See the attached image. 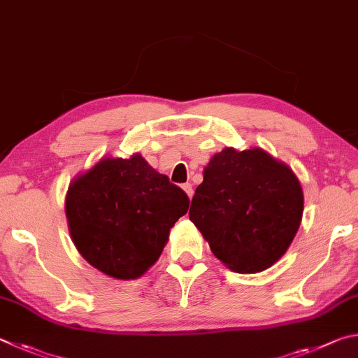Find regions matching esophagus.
Returning a JSON list of instances; mask_svg holds the SVG:
<instances>
[{
    "instance_id": "obj_1",
    "label": "esophagus",
    "mask_w": 358,
    "mask_h": 358,
    "mask_svg": "<svg viewBox=\"0 0 358 358\" xmlns=\"http://www.w3.org/2000/svg\"><path fill=\"white\" fill-rule=\"evenodd\" d=\"M182 190L187 193V196H189V198H192V196H193L192 184H184V185H182Z\"/></svg>"
}]
</instances>
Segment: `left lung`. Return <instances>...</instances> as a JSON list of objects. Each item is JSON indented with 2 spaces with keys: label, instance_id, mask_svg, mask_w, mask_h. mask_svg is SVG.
<instances>
[{
  "label": "left lung",
  "instance_id": "8db88e82",
  "mask_svg": "<svg viewBox=\"0 0 358 358\" xmlns=\"http://www.w3.org/2000/svg\"><path fill=\"white\" fill-rule=\"evenodd\" d=\"M189 218L237 273L272 267L289 248L303 214V190L286 163L261 148H224L210 157Z\"/></svg>",
  "mask_w": 358,
  "mask_h": 358
}]
</instances>
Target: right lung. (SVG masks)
<instances>
[{
    "mask_svg": "<svg viewBox=\"0 0 358 358\" xmlns=\"http://www.w3.org/2000/svg\"><path fill=\"white\" fill-rule=\"evenodd\" d=\"M189 196L141 154L102 157L69 184L66 217L73 245L105 275L136 280L165 248Z\"/></svg>",
    "mask_w": 358,
    "mask_h": 358,
    "instance_id": "1",
    "label": "right lung"
}]
</instances>
